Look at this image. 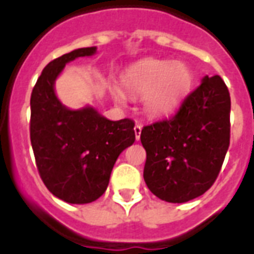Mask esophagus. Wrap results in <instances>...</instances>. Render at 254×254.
<instances>
[{
  "label": "esophagus",
  "mask_w": 254,
  "mask_h": 254,
  "mask_svg": "<svg viewBox=\"0 0 254 254\" xmlns=\"http://www.w3.org/2000/svg\"><path fill=\"white\" fill-rule=\"evenodd\" d=\"M141 130H142V127H141V124H135V127H134V133H135V140H137V141L140 140Z\"/></svg>",
  "instance_id": "34e87169"
}]
</instances>
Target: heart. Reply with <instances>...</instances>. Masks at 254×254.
<instances>
[{"label": "heart", "instance_id": "obj_1", "mask_svg": "<svg viewBox=\"0 0 254 254\" xmlns=\"http://www.w3.org/2000/svg\"><path fill=\"white\" fill-rule=\"evenodd\" d=\"M193 74L183 63L145 58L121 74V85L130 96H144L145 112L153 117H166L183 102L191 88ZM116 98L123 101V94Z\"/></svg>", "mask_w": 254, "mask_h": 254}]
</instances>
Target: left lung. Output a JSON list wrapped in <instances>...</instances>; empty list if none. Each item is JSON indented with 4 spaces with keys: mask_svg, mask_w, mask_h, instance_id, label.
I'll use <instances>...</instances> for the list:
<instances>
[{
    "mask_svg": "<svg viewBox=\"0 0 254 254\" xmlns=\"http://www.w3.org/2000/svg\"><path fill=\"white\" fill-rule=\"evenodd\" d=\"M144 180L166 202L204 194L221 170L230 141V96L220 75L205 77L170 119L142 127Z\"/></svg>",
    "mask_w": 254,
    "mask_h": 254,
    "instance_id": "left-lung-1",
    "label": "left lung"
}]
</instances>
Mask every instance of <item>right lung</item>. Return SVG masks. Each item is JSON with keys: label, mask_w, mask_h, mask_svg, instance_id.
<instances>
[{"label": "right lung", "mask_w": 254, "mask_h": 254, "mask_svg": "<svg viewBox=\"0 0 254 254\" xmlns=\"http://www.w3.org/2000/svg\"><path fill=\"white\" fill-rule=\"evenodd\" d=\"M96 53L81 48L50 61L30 97V141L41 180L69 204H89L105 193L114 162L135 140L134 121H110L90 106L70 110L58 101L54 81L67 63Z\"/></svg>", "instance_id": "right-lung-1"}]
</instances>
